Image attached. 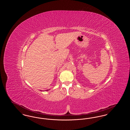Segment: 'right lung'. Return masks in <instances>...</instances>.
Instances as JSON below:
<instances>
[{
	"label": "right lung",
	"mask_w": 130,
	"mask_h": 130,
	"mask_svg": "<svg viewBox=\"0 0 130 130\" xmlns=\"http://www.w3.org/2000/svg\"><path fill=\"white\" fill-rule=\"evenodd\" d=\"M47 91H48V90H47Z\"/></svg>",
	"instance_id": "right-lung-1"
}]
</instances>
